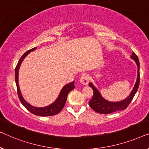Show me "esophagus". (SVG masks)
Instances as JSON below:
<instances>
[{
  "label": "esophagus",
  "instance_id": "esophagus-1",
  "mask_svg": "<svg viewBox=\"0 0 149 149\" xmlns=\"http://www.w3.org/2000/svg\"><path fill=\"white\" fill-rule=\"evenodd\" d=\"M80 83L84 85H87L89 82V75L86 74H84L81 75L79 78Z\"/></svg>",
  "mask_w": 149,
  "mask_h": 149
}]
</instances>
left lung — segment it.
Here are the masks:
<instances>
[{
    "label": "left lung",
    "instance_id": "left-lung-1",
    "mask_svg": "<svg viewBox=\"0 0 149 149\" xmlns=\"http://www.w3.org/2000/svg\"><path fill=\"white\" fill-rule=\"evenodd\" d=\"M130 58H132V59L134 61L136 64L137 65V79L136 81L135 85L133 88L132 91L130 94L129 96H127L126 98H125V99H123L122 100H120V101L117 102L109 101V100H106L105 98L102 97L101 94L100 93V92L98 91V90L94 86L93 83H89V86L92 88V89L93 90V98H92V99L89 101V105L93 110H95L96 113L102 114H109L111 113L116 112L117 111L124 110L127 108V107L128 106L129 104L131 102L132 100V98L135 95V94L136 93L138 86H139L140 63L138 56L134 52L132 53Z\"/></svg>",
    "mask_w": 149,
    "mask_h": 149
}]
</instances>
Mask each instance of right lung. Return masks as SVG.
I'll use <instances>...</instances> for the list:
<instances>
[{"instance_id":"obj_1","label":"right lung","mask_w":149,"mask_h":149,"mask_svg":"<svg viewBox=\"0 0 149 149\" xmlns=\"http://www.w3.org/2000/svg\"><path fill=\"white\" fill-rule=\"evenodd\" d=\"M37 47L33 48V49L30 50V51H27L26 53L23 54L16 66L15 70V82L17 85V89L18 96L23 105H24L29 111H30L32 113L36 115V116L44 117L54 116V115L58 113L62 110V109L64 107L65 104L67 100V98H68V94L75 88L74 81H72V82L69 83L68 84L65 85L63 87V88L61 90L59 95H58V97L56 98V99L54 100L53 103L49 104V105L44 107H36L32 106L31 105L30 103H28V102L24 99V98L23 97L22 94L21 93L19 85V70L21 65H22L24 58H26V56L28 55L29 53H31V52L35 51Z\"/></svg>"}]
</instances>
